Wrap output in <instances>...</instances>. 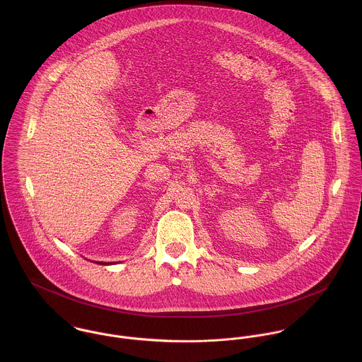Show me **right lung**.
I'll return each instance as SVG.
<instances>
[{"label":"right lung","mask_w":362,"mask_h":362,"mask_svg":"<svg viewBox=\"0 0 362 362\" xmlns=\"http://www.w3.org/2000/svg\"><path fill=\"white\" fill-rule=\"evenodd\" d=\"M104 264H107V263H104Z\"/></svg>","instance_id":"obj_1"}]
</instances>
